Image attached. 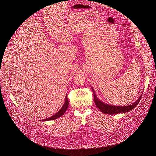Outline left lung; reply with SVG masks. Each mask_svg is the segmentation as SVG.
<instances>
[{
	"label": "left lung",
	"instance_id": "left-lung-1",
	"mask_svg": "<svg viewBox=\"0 0 156 156\" xmlns=\"http://www.w3.org/2000/svg\"><path fill=\"white\" fill-rule=\"evenodd\" d=\"M93 93H94V99L97 107L103 113H106L108 115H113L119 113H126L129 112L133 110L137 104L139 103L141 98H142V95L140 97V98L137 100L133 104L128 106H113L106 104V103H103L96 96L94 90L92 88Z\"/></svg>",
	"mask_w": 156,
	"mask_h": 156
}]
</instances>
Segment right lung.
Here are the masks:
<instances>
[{"label": "right lung", "mask_w": 156, "mask_h": 156, "mask_svg": "<svg viewBox=\"0 0 156 156\" xmlns=\"http://www.w3.org/2000/svg\"><path fill=\"white\" fill-rule=\"evenodd\" d=\"M68 105H69V101H68V98H67V95H66V100H65V102H64V104L62 106V107L61 108V109L55 115H54L53 116H52L50 118H46L45 119H43L42 121H49V120H53V119H57L59 117H61L62 115L64 114V113L66 112V111L67 110V108H68Z\"/></svg>", "instance_id": "right-lung-1"}]
</instances>
